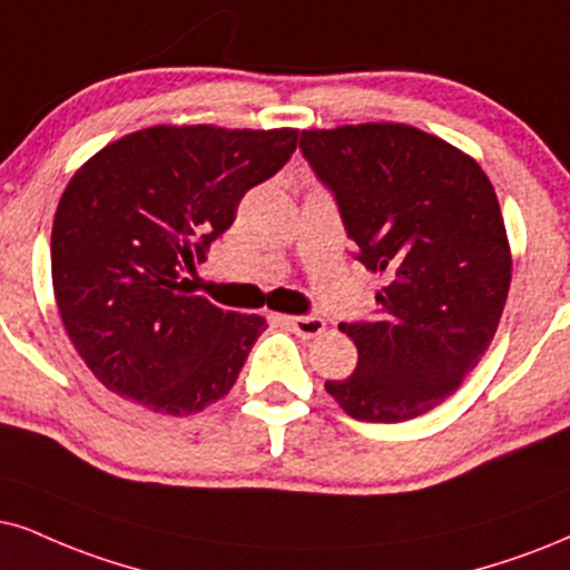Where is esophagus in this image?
Wrapping results in <instances>:
<instances>
[{"mask_svg":"<svg viewBox=\"0 0 570 570\" xmlns=\"http://www.w3.org/2000/svg\"><path fill=\"white\" fill-rule=\"evenodd\" d=\"M286 323H289L294 334L302 338L321 336L323 331H326V321L318 318V315H292V318H286Z\"/></svg>","mask_w":570,"mask_h":570,"instance_id":"obj_1","label":"esophagus"}]
</instances>
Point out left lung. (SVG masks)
I'll list each match as a JSON object with an SVG mask.
<instances>
[{
  "mask_svg": "<svg viewBox=\"0 0 570 570\" xmlns=\"http://www.w3.org/2000/svg\"><path fill=\"white\" fill-rule=\"evenodd\" d=\"M357 261L386 278L376 321L338 323L357 368L326 392L357 421L400 423L455 394L492 344L510 289L494 186L458 147L402 124L302 131Z\"/></svg>",
  "mask_w": 570,
  "mask_h": 570,
  "instance_id": "8db88e82",
  "label": "left lung"
}]
</instances>
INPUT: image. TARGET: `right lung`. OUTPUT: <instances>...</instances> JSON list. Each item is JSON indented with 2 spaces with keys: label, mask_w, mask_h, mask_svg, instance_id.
<instances>
[{
  "label": "right lung",
  "mask_w": 570,
  "mask_h": 570,
  "mask_svg": "<svg viewBox=\"0 0 570 570\" xmlns=\"http://www.w3.org/2000/svg\"><path fill=\"white\" fill-rule=\"evenodd\" d=\"M297 134L153 126L76 170L55 213L52 286L70 342L110 392L168 415L232 392L265 318L189 294L184 271L284 168Z\"/></svg>",
  "instance_id": "1"
}]
</instances>
